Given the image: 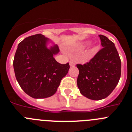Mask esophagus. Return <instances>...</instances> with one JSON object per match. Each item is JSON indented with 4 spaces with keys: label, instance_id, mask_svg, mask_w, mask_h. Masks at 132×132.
<instances>
[{
    "label": "esophagus",
    "instance_id": "obj_1",
    "mask_svg": "<svg viewBox=\"0 0 132 132\" xmlns=\"http://www.w3.org/2000/svg\"><path fill=\"white\" fill-rule=\"evenodd\" d=\"M69 65L71 67H74L75 65V61L73 60H71L69 61Z\"/></svg>",
    "mask_w": 132,
    "mask_h": 132
}]
</instances>
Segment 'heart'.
I'll return each instance as SVG.
<instances>
[{
	"instance_id": "1",
	"label": "heart",
	"mask_w": 132,
	"mask_h": 132,
	"mask_svg": "<svg viewBox=\"0 0 132 132\" xmlns=\"http://www.w3.org/2000/svg\"><path fill=\"white\" fill-rule=\"evenodd\" d=\"M96 50H97V48H96V47H93V48L91 49V50H90V55H93L96 52Z\"/></svg>"
}]
</instances>
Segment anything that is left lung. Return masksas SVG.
I'll list each match as a JSON object with an SVG mask.
<instances>
[{
	"mask_svg": "<svg viewBox=\"0 0 132 132\" xmlns=\"http://www.w3.org/2000/svg\"><path fill=\"white\" fill-rule=\"evenodd\" d=\"M103 47L89 62L77 64V86L80 93L94 101L111 94L121 76V60L115 45L103 35H99Z\"/></svg>",
	"mask_w": 132,
	"mask_h": 132,
	"instance_id": "left-lung-1",
	"label": "left lung"
}]
</instances>
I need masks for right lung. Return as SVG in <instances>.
<instances>
[{
    "label": "right lung",
    "mask_w": 132,
    "mask_h": 132,
    "mask_svg": "<svg viewBox=\"0 0 132 132\" xmlns=\"http://www.w3.org/2000/svg\"><path fill=\"white\" fill-rule=\"evenodd\" d=\"M49 39L42 34L29 36L18 45L14 58L15 76L28 95L45 98L55 94L69 69V63L61 64L53 57L59 53L57 45L47 47Z\"/></svg>",
    "instance_id": "obj_1"
}]
</instances>
